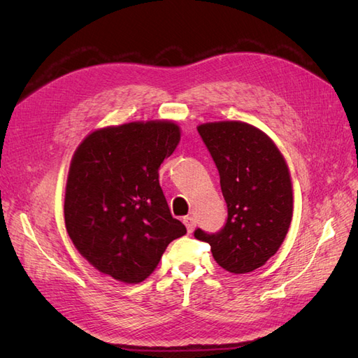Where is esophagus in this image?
I'll use <instances>...</instances> for the list:
<instances>
[{
    "instance_id": "esophagus-1",
    "label": "esophagus",
    "mask_w": 358,
    "mask_h": 358,
    "mask_svg": "<svg viewBox=\"0 0 358 358\" xmlns=\"http://www.w3.org/2000/svg\"><path fill=\"white\" fill-rule=\"evenodd\" d=\"M183 224H185L188 233H192L194 229H196V220H194L192 216H185V218H183Z\"/></svg>"
}]
</instances>
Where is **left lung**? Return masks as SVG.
Instances as JSON below:
<instances>
[{
    "label": "left lung",
    "instance_id": "8db88e82",
    "mask_svg": "<svg viewBox=\"0 0 358 358\" xmlns=\"http://www.w3.org/2000/svg\"><path fill=\"white\" fill-rule=\"evenodd\" d=\"M197 129L218 167L229 218L220 233L197 229L194 236L210 245L227 272L249 273L276 254L291 225L288 164L273 140L248 122H206Z\"/></svg>",
    "mask_w": 358,
    "mask_h": 358
}]
</instances>
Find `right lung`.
Masks as SVG:
<instances>
[{
    "label": "right lung",
    "instance_id": "add662e5",
    "mask_svg": "<svg viewBox=\"0 0 358 358\" xmlns=\"http://www.w3.org/2000/svg\"><path fill=\"white\" fill-rule=\"evenodd\" d=\"M179 142L176 122L155 119L96 128L74 150L64 220L76 249L100 273L142 282L187 233L170 213L158 173Z\"/></svg>",
    "mask_w": 358,
    "mask_h": 358
}]
</instances>
